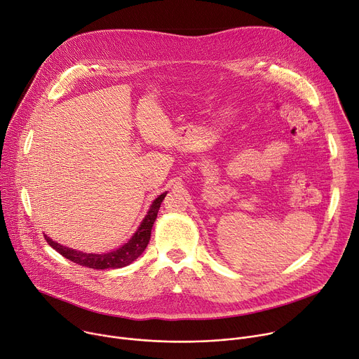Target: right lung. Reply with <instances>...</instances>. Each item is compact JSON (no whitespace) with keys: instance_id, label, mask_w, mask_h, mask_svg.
I'll list each match as a JSON object with an SVG mask.
<instances>
[{"instance_id":"add662e5","label":"right lung","mask_w":359,"mask_h":359,"mask_svg":"<svg viewBox=\"0 0 359 359\" xmlns=\"http://www.w3.org/2000/svg\"><path fill=\"white\" fill-rule=\"evenodd\" d=\"M166 198V193L160 194V196L151 203L147 215L144 216L143 222L140 223L139 229L136 231V233L132 236L127 243H124L121 248L109 252V253H84L72 248H66L57 242H54L53 239H50L47 235H44L47 243L55 249L60 255H62L64 257L70 259L72 262L79 264L81 266L86 268H91V269H117V268H123L127 266L144 252L149 241H150V235H151V227L153 223L157 217V212L160 209V205L163 202V199Z\"/></svg>"}]
</instances>
